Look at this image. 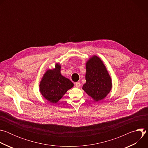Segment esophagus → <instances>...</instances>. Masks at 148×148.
<instances>
[{
	"instance_id": "obj_1",
	"label": "esophagus",
	"mask_w": 148,
	"mask_h": 148,
	"mask_svg": "<svg viewBox=\"0 0 148 148\" xmlns=\"http://www.w3.org/2000/svg\"><path fill=\"white\" fill-rule=\"evenodd\" d=\"M75 86H76L77 88L81 86V83H80L79 82H77L75 83Z\"/></svg>"
}]
</instances>
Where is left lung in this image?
<instances>
[{"label": "left lung", "mask_w": 148, "mask_h": 148, "mask_svg": "<svg viewBox=\"0 0 148 148\" xmlns=\"http://www.w3.org/2000/svg\"><path fill=\"white\" fill-rule=\"evenodd\" d=\"M86 79L82 90L96 101L103 99L111 90V78L101 60L96 56L86 63Z\"/></svg>", "instance_id": "left-lung-1"}]
</instances>
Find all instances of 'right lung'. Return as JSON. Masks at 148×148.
<instances>
[{"instance_id": "add662e5", "label": "right lung", "mask_w": 148, "mask_h": 148, "mask_svg": "<svg viewBox=\"0 0 148 148\" xmlns=\"http://www.w3.org/2000/svg\"><path fill=\"white\" fill-rule=\"evenodd\" d=\"M61 66L56 64V68L49 70L44 74L40 83V91L48 101L57 103L74 84L60 73Z\"/></svg>"}]
</instances>
